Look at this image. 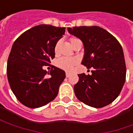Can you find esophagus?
<instances>
[{"label": "esophagus", "instance_id": "1", "mask_svg": "<svg viewBox=\"0 0 133 133\" xmlns=\"http://www.w3.org/2000/svg\"><path fill=\"white\" fill-rule=\"evenodd\" d=\"M66 78H69V72H66Z\"/></svg>", "mask_w": 133, "mask_h": 133}]
</instances>
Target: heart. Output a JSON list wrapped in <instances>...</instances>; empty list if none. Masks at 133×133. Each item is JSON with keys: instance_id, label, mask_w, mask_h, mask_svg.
<instances>
[{"instance_id": "heart-1", "label": "heart", "mask_w": 133, "mask_h": 133, "mask_svg": "<svg viewBox=\"0 0 133 133\" xmlns=\"http://www.w3.org/2000/svg\"><path fill=\"white\" fill-rule=\"evenodd\" d=\"M78 40V38L72 37L70 38V42L71 44H73L75 41ZM58 46H59V42L58 41L54 48L55 53L57 54L58 52ZM56 66L60 68L61 69H63L64 71H71L72 68L74 67L76 64H78V59L75 58H66V57H63L61 58L58 59L56 61Z\"/></svg>"}]
</instances>
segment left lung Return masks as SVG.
I'll return each mask as SVG.
<instances>
[{
	"label": "left lung",
	"mask_w": 133,
	"mask_h": 133,
	"mask_svg": "<svg viewBox=\"0 0 133 133\" xmlns=\"http://www.w3.org/2000/svg\"><path fill=\"white\" fill-rule=\"evenodd\" d=\"M84 46L81 64L93 68L92 75H78L74 86L80 101L95 108L111 104L119 95L126 79V64L121 45L111 34L99 26L68 28Z\"/></svg>",
	"instance_id": "1"
}]
</instances>
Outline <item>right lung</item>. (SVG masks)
<instances>
[{
    "label": "right lung",
    "mask_w": 133,
    "mask_h": 133,
    "mask_svg": "<svg viewBox=\"0 0 133 133\" xmlns=\"http://www.w3.org/2000/svg\"><path fill=\"white\" fill-rule=\"evenodd\" d=\"M65 29L38 25L24 32L14 42L8 58L7 78L14 95L24 106L41 107L58 95L65 72L51 65L48 72L43 66H49L55 58V46Z\"/></svg>",
    "instance_id": "obj_1"
}]
</instances>
